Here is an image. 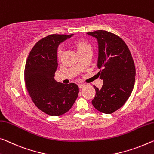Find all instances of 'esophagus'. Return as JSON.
I'll use <instances>...</instances> for the list:
<instances>
[{"label": "esophagus", "instance_id": "1", "mask_svg": "<svg viewBox=\"0 0 154 154\" xmlns=\"http://www.w3.org/2000/svg\"><path fill=\"white\" fill-rule=\"evenodd\" d=\"M85 86H86V85L85 84H79V88H82V87H85Z\"/></svg>", "mask_w": 154, "mask_h": 154}]
</instances>
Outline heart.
I'll return each instance as SVG.
<instances>
[{
    "mask_svg": "<svg viewBox=\"0 0 154 154\" xmlns=\"http://www.w3.org/2000/svg\"><path fill=\"white\" fill-rule=\"evenodd\" d=\"M74 46L75 47V49H76L77 52H79V51H81L85 49L90 47V46H89L87 42L82 41V40H77V41H75L74 42ZM60 50H59V51L58 52V57L60 56Z\"/></svg>",
    "mask_w": 154,
    "mask_h": 154,
    "instance_id": "b5f03b06",
    "label": "heart"
}]
</instances>
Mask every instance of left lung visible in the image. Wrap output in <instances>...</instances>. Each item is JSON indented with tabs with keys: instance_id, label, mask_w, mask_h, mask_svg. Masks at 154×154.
<instances>
[{
	"instance_id": "left-lung-1",
	"label": "left lung",
	"mask_w": 154,
	"mask_h": 154,
	"mask_svg": "<svg viewBox=\"0 0 154 154\" xmlns=\"http://www.w3.org/2000/svg\"><path fill=\"white\" fill-rule=\"evenodd\" d=\"M98 42L97 66L103 85L99 89L94 86L96 96L91 101L97 110L112 113L126 103L133 90L136 68L126 43L116 35L107 31L87 33Z\"/></svg>"
}]
</instances>
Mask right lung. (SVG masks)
Returning <instances> with one entry per match:
<instances>
[{"label":"right lung","instance_id":"1","mask_svg":"<svg viewBox=\"0 0 154 154\" xmlns=\"http://www.w3.org/2000/svg\"><path fill=\"white\" fill-rule=\"evenodd\" d=\"M73 35L52 34L40 40L25 64V81L30 97L40 110L52 116L67 112L79 96L76 84L65 85L54 79L58 47Z\"/></svg>","mask_w":154,"mask_h":154}]
</instances>
